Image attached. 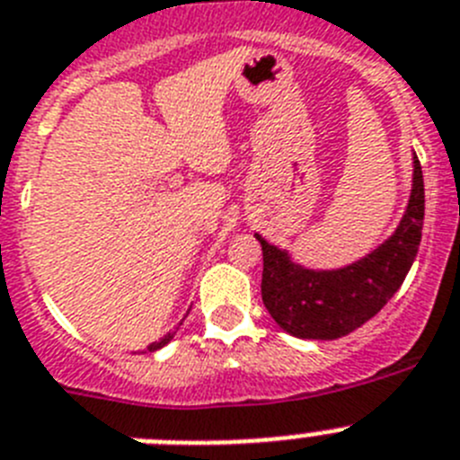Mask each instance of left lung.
Listing matches in <instances>:
<instances>
[{
    "label": "left lung",
    "mask_w": 460,
    "mask_h": 460,
    "mask_svg": "<svg viewBox=\"0 0 460 460\" xmlns=\"http://www.w3.org/2000/svg\"><path fill=\"white\" fill-rule=\"evenodd\" d=\"M424 227V174L414 156L412 195L396 233L364 260L336 271L302 270L255 234L262 243V302L280 329L296 339L334 341L348 336L380 313L403 286Z\"/></svg>",
    "instance_id": "8db88e82"
}]
</instances>
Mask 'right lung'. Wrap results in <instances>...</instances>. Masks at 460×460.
Masks as SVG:
<instances>
[{"label":"right lung","mask_w":460,"mask_h":460,"mask_svg":"<svg viewBox=\"0 0 460 460\" xmlns=\"http://www.w3.org/2000/svg\"><path fill=\"white\" fill-rule=\"evenodd\" d=\"M181 323H184V320H181ZM181 323H180V324H181ZM172 336H174V332H172V334L164 336V339L158 341V343H152V345H149V348H147V352H154V350H158V348H164V345H165V343H168V341H170V339H172Z\"/></svg>","instance_id":"1"}]
</instances>
